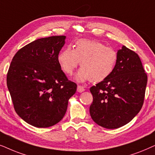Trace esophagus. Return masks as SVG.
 <instances>
[{
    "mask_svg": "<svg viewBox=\"0 0 155 155\" xmlns=\"http://www.w3.org/2000/svg\"><path fill=\"white\" fill-rule=\"evenodd\" d=\"M85 91V88L83 86H81V85H78L77 86V91L79 92V93H81Z\"/></svg>",
    "mask_w": 155,
    "mask_h": 155,
    "instance_id": "1",
    "label": "esophagus"
}]
</instances>
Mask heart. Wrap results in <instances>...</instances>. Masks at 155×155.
<instances>
[{"mask_svg":"<svg viewBox=\"0 0 155 155\" xmlns=\"http://www.w3.org/2000/svg\"><path fill=\"white\" fill-rule=\"evenodd\" d=\"M74 46V49L65 47L57 56L59 64L66 74L71 75L79 63L81 68L76 75L79 81L90 79L100 82L112 74L118 57L113 47L86 39L76 41Z\"/></svg>","mask_w":155,"mask_h":155,"instance_id":"obj_1","label":"heart"}]
</instances>
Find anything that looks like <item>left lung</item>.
Listing matches in <instances>:
<instances>
[{"label":"left lung","instance_id":"8db88e82","mask_svg":"<svg viewBox=\"0 0 155 155\" xmlns=\"http://www.w3.org/2000/svg\"><path fill=\"white\" fill-rule=\"evenodd\" d=\"M117 61L107 79L90 88L93 120L107 129L130 122L141 110L147 76L137 53L125 46L117 51Z\"/></svg>","mask_w":155,"mask_h":155}]
</instances>
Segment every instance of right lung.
Masks as SVG:
<instances>
[{"label":"right lung","mask_w":155,"mask_h":155,"mask_svg":"<svg viewBox=\"0 0 155 155\" xmlns=\"http://www.w3.org/2000/svg\"><path fill=\"white\" fill-rule=\"evenodd\" d=\"M66 36H51L29 43L12 59L7 86L17 114L28 124L48 127L64 116L77 85L69 81L57 60Z\"/></svg>","instance_id":"obj_1"}]
</instances>
